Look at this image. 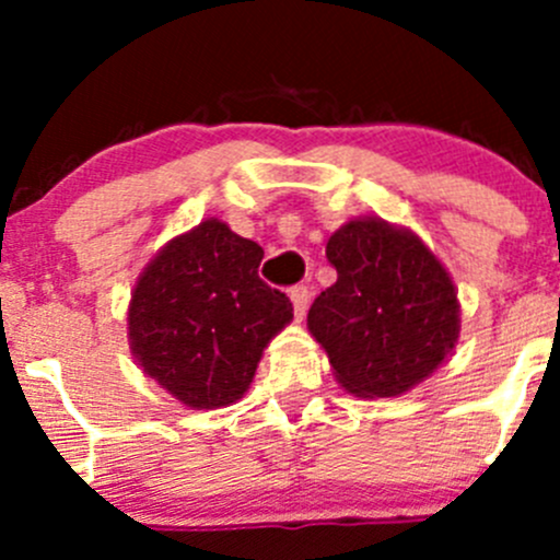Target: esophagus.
I'll return each instance as SVG.
<instances>
[{
	"label": "esophagus",
	"instance_id": "obj_1",
	"mask_svg": "<svg viewBox=\"0 0 560 560\" xmlns=\"http://www.w3.org/2000/svg\"><path fill=\"white\" fill-rule=\"evenodd\" d=\"M290 301H292V308H295L298 319H303V314H306V306H308V287H303V284L292 287Z\"/></svg>",
	"mask_w": 560,
	"mask_h": 560
}]
</instances>
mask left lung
Masks as SVG:
<instances>
[{
  "label": "left lung",
  "instance_id": "obj_1",
  "mask_svg": "<svg viewBox=\"0 0 560 560\" xmlns=\"http://www.w3.org/2000/svg\"><path fill=\"white\" fill-rule=\"evenodd\" d=\"M325 254L338 279L308 308V332L349 395L398 398L453 358L460 301L415 230L354 217Z\"/></svg>",
  "mask_w": 560,
  "mask_h": 560
}]
</instances>
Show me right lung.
<instances>
[{"instance_id":"add662e5","label":"right lung","mask_w":560,"mask_h":560,"mask_svg":"<svg viewBox=\"0 0 560 560\" xmlns=\"http://www.w3.org/2000/svg\"><path fill=\"white\" fill-rule=\"evenodd\" d=\"M262 246L211 217L175 235L135 281L127 338L135 363L189 409L246 395L292 303L257 276Z\"/></svg>"}]
</instances>
